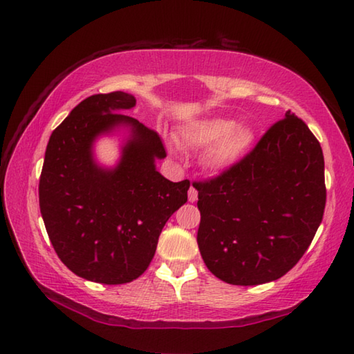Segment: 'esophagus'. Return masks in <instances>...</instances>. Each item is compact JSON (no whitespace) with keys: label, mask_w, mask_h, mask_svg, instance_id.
<instances>
[{"label":"esophagus","mask_w":354,"mask_h":354,"mask_svg":"<svg viewBox=\"0 0 354 354\" xmlns=\"http://www.w3.org/2000/svg\"><path fill=\"white\" fill-rule=\"evenodd\" d=\"M196 200H198V192H196V189L190 187L189 189V201L190 203H195Z\"/></svg>","instance_id":"esophagus-1"}]
</instances>
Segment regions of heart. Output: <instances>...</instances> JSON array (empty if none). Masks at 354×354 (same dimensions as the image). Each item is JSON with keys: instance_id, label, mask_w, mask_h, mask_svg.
Returning a JSON list of instances; mask_svg holds the SVG:
<instances>
[{"instance_id": "heart-1", "label": "heart", "mask_w": 354, "mask_h": 354, "mask_svg": "<svg viewBox=\"0 0 354 354\" xmlns=\"http://www.w3.org/2000/svg\"><path fill=\"white\" fill-rule=\"evenodd\" d=\"M254 131L230 118H205L181 129L179 142L185 147H207L203 164L214 173H227L242 162L254 143Z\"/></svg>"}]
</instances>
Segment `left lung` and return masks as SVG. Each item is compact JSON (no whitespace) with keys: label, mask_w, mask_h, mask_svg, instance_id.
Masks as SVG:
<instances>
[{"label":"left lung","mask_w":354,"mask_h":354,"mask_svg":"<svg viewBox=\"0 0 354 354\" xmlns=\"http://www.w3.org/2000/svg\"><path fill=\"white\" fill-rule=\"evenodd\" d=\"M194 187L201 214L196 242L211 273L234 286L270 283L301 259L322 223V147L289 111L236 169Z\"/></svg>","instance_id":"left-lung-1"}]
</instances>
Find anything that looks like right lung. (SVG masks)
Returning a JSON list of instances; mask_svg holds the SVG:
<instances>
[{
  "instance_id": "1",
  "label": "right lung",
  "mask_w": 354,
  "mask_h": 354,
  "mask_svg": "<svg viewBox=\"0 0 354 354\" xmlns=\"http://www.w3.org/2000/svg\"><path fill=\"white\" fill-rule=\"evenodd\" d=\"M136 106L124 92L81 101L53 131L39 183L41 218L53 248L77 277L101 284L131 283L147 270L160 231L187 201L190 183L156 170L164 143L156 131L120 111ZM127 127L115 167L94 160L98 136Z\"/></svg>"
}]
</instances>
